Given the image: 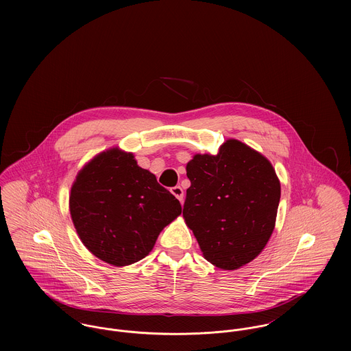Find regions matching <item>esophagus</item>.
<instances>
[{
    "mask_svg": "<svg viewBox=\"0 0 351 351\" xmlns=\"http://www.w3.org/2000/svg\"><path fill=\"white\" fill-rule=\"evenodd\" d=\"M170 192H171L178 200L181 201V202L184 201V189H182L181 186H174V188L170 189Z\"/></svg>",
    "mask_w": 351,
    "mask_h": 351,
    "instance_id": "obj_1",
    "label": "esophagus"
}]
</instances>
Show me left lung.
Instances as JSON below:
<instances>
[{
  "instance_id": "8db88e82",
  "label": "left lung",
  "mask_w": 351,
  "mask_h": 351,
  "mask_svg": "<svg viewBox=\"0 0 351 351\" xmlns=\"http://www.w3.org/2000/svg\"><path fill=\"white\" fill-rule=\"evenodd\" d=\"M184 219L204 258L223 270L251 262L269 242L281 186L271 163L230 139L216 155L196 154L186 165Z\"/></svg>"
}]
</instances>
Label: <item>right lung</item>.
Here are the masks:
<instances>
[{"instance_id": "1", "label": "right lung", "mask_w": 351, "mask_h": 351, "mask_svg": "<svg viewBox=\"0 0 351 351\" xmlns=\"http://www.w3.org/2000/svg\"><path fill=\"white\" fill-rule=\"evenodd\" d=\"M70 213L88 250L106 263L127 266L152 250L159 232L181 215V204L131 152L114 147L78 173Z\"/></svg>"}]
</instances>
